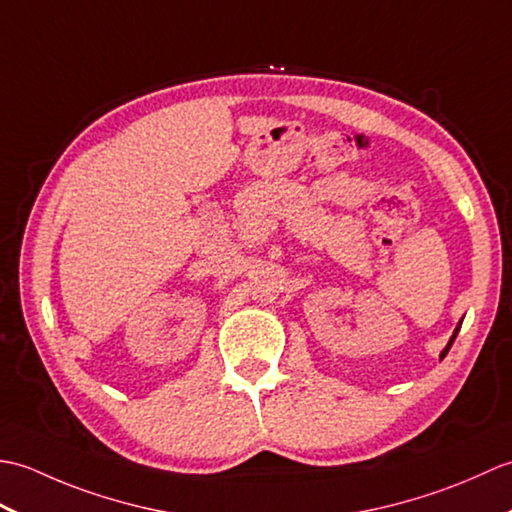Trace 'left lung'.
<instances>
[{
  "mask_svg": "<svg viewBox=\"0 0 512 512\" xmlns=\"http://www.w3.org/2000/svg\"><path fill=\"white\" fill-rule=\"evenodd\" d=\"M460 328H462V321L458 323V328H455V332H453V336H451V339H449V343H447V347H444V350H442V354H440V358H444V356H447V352L451 350V345H453V341H455V336H458V332H460Z\"/></svg>",
  "mask_w": 512,
  "mask_h": 512,
  "instance_id": "1",
  "label": "left lung"
}]
</instances>
